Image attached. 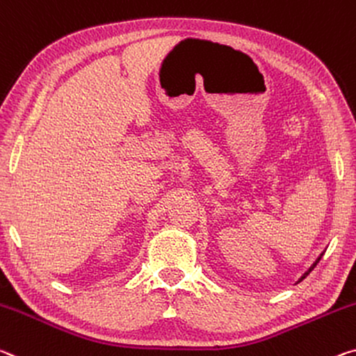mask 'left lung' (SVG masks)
<instances>
[{"mask_svg":"<svg viewBox=\"0 0 356 356\" xmlns=\"http://www.w3.org/2000/svg\"><path fill=\"white\" fill-rule=\"evenodd\" d=\"M321 257H323V253H321V255H320V257H318V258H317V259H315V263H314V264H312V266H310V268H309V270H307V273H304V275H302V277H301V279H300V280H298V282H301V280H302V279H306V277H307V275H309V274H310V270H312V269H314V268H315V266H317V263H318V261H320V259H321Z\"/></svg>","mask_w":356,"mask_h":356,"instance_id":"obj_1","label":"left lung"}]
</instances>
